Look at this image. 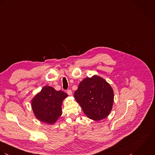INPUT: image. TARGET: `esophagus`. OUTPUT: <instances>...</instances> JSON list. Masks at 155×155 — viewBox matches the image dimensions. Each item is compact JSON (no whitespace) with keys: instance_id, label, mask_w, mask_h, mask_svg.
I'll list each match as a JSON object with an SVG mask.
<instances>
[{"instance_id":"1","label":"esophagus","mask_w":155,"mask_h":155,"mask_svg":"<svg viewBox=\"0 0 155 155\" xmlns=\"http://www.w3.org/2000/svg\"><path fill=\"white\" fill-rule=\"evenodd\" d=\"M67 93H68L69 95H70V96H71V95L72 94V91H71V90H68V91H67Z\"/></svg>"}]
</instances>
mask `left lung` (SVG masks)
Segmentation results:
<instances>
[{"label":"left lung","instance_id":"1","mask_svg":"<svg viewBox=\"0 0 155 155\" xmlns=\"http://www.w3.org/2000/svg\"><path fill=\"white\" fill-rule=\"evenodd\" d=\"M74 97L88 118L99 121L107 117L113 105L114 92L102 78L93 75L80 82Z\"/></svg>","mask_w":155,"mask_h":155}]
</instances>
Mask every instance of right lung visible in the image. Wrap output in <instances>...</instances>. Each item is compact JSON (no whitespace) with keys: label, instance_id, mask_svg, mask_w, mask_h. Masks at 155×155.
Listing matches in <instances>:
<instances>
[{"label":"right lung","instance_id":"add662e5","mask_svg":"<svg viewBox=\"0 0 155 155\" xmlns=\"http://www.w3.org/2000/svg\"><path fill=\"white\" fill-rule=\"evenodd\" d=\"M68 96L61 91L44 86L31 100V108L35 117L42 122L54 124L62 115V102Z\"/></svg>","mask_w":155,"mask_h":155}]
</instances>
